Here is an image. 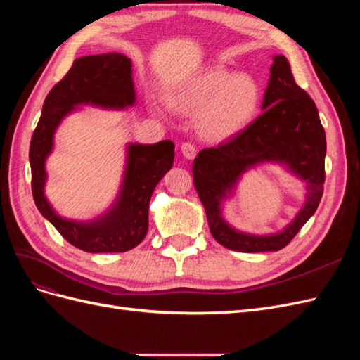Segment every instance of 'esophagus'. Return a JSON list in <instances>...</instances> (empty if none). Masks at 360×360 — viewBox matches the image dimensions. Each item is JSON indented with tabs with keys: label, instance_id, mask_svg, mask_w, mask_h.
<instances>
[{
	"label": "esophagus",
	"instance_id": "esophagus-1",
	"mask_svg": "<svg viewBox=\"0 0 360 360\" xmlns=\"http://www.w3.org/2000/svg\"><path fill=\"white\" fill-rule=\"evenodd\" d=\"M180 151L186 159H193L195 156H197V148H195V146L192 143H183L180 146Z\"/></svg>",
	"mask_w": 360,
	"mask_h": 360
}]
</instances>
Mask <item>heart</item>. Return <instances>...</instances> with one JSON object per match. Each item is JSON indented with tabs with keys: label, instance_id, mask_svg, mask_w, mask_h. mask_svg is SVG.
I'll return each mask as SVG.
<instances>
[{
	"label": "heart",
	"instance_id": "1",
	"mask_svg": "<svg viewBox=\"0 0 360 360\" xmlns=\"http://www.w3.org/2000/svg\"><path fill=\"white\" fill-rule=\"evenodd\" d=\"M163 97L176 112L197 117L198 135L204 141L224 143L254 122L261 89L250 75L212 66L168 84ZM153 110H159L155 103Z\"/></svg>",
	"mask_w": 360,
	"mask_h": 360
}]
</instances>
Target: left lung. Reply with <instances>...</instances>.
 I'll return each mask as SVG.
<instances>
[{"instance_id": "8db88e82", "label": "left lung", "mask_w": 360, "mask_h": 360, "mask_svg": "<svg viewBox=\"0 0 360 360\" xmlns=\"http://www.w3.org/2000/svg\"><path fill=\"white\" fill-rule=\"evenodd\" d=\"M263 114L242 134L219 147L204 148L195 158L193 184L217 243L238 252H266L285 248L317 210L323 197L326 134L309 94L292 78L290 63L275 56L263 99ZM266 161L285 165L307 183L305 204L297 217L275 235L238 232L221 216V202L232 196L248 169Z\"/></svg>"}]
</instances>
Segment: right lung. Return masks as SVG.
<instances>
[{"instance_id":"1","label":"right lung","mask_w":360,"mask_h":360,"mask_svg":"<svg viewBox=\"0 0 360 360\" xmlns=\"http://www.w3.org/2000/svg\"><path fill=\"white\" fill-rule=\"evenodd\" d=\"M135 101L130 58L118 52L76 58L46 96L31 138V189L37 209L70 245L85 252H126L144 240L151 193L172 167L174 143L167 139L156 144H129L122 188L112 207L97 219L79 222L57 214L45 197V163L53 147V134L76 106L124 110Z\"/></svg>"}]
</instances>
